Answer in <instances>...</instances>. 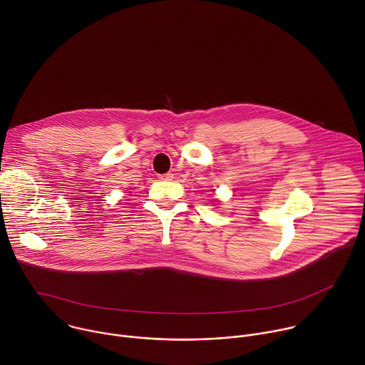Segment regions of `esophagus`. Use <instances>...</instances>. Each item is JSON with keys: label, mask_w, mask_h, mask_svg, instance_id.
Wrapping results in <instances>:
<instances>
[{"label": "esophagus", "mask_w": 365, "mask_h": 365, "mask_svg": "<svg viewBox=\"0 0 365 365\" xmlns=\"http://www.w3.org/2000/svg\"><path fill=\"white\" fill-rule=\"evenodd\" d=\"M160 180H172L173 179V173H165V175H159Z\"/></svg>", "instance_id": "34e87169"}]
</instances>
